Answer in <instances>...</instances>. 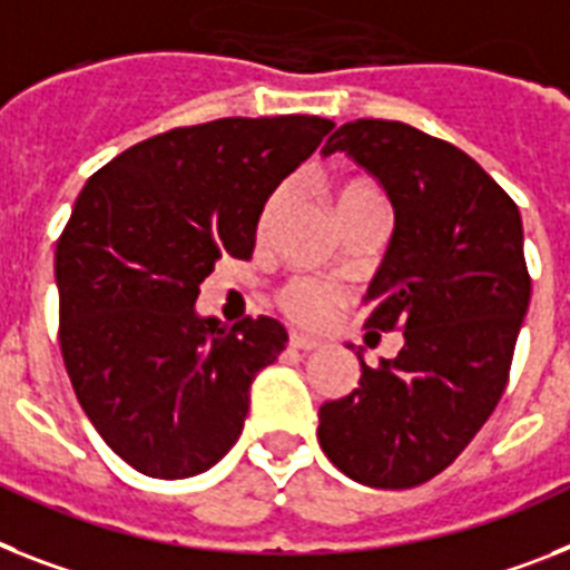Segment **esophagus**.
Listing matches in <instances>:
<instances>
[{"mask_svg": "<svg viewBox=\"0 0 570 570\" xmlns=\"http://www.w3.org/2000/svg\"><path fill=\"white\" fill-rule=\"evenodd\" d=\"M288 343L299 352H312V350H317V346H320V341H314V337H305V335H296V332L288 337Z\"/></svg>", "mask_w": 570, "mask_h": 570, "instance_id": "esophagus-1", "label": "esophagus"}]
</instances>
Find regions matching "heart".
<instances>
[{"mask_svg":"<svg viewBox=\"0 0 570 570\" xmlns=\"http://www.w3.org/2000/svg\"><path fill=\"white\" fill-rule=\"evenodd\" d=\"M282 195L285 191L276 189L265 200L262 212H258V235H265V229L271 227V220H274V215L282 206ZM364 200H381L379 191L364 180H346L332 191V206H335L337 215L343 209H350V206L364 204ZM337 303H341V291L317 279H294L279 294L282 312L288 314L294 323H299V326H320V323H326L335 314Z\"/></svg>","mask_w":570,"mask_h":570,"instance_id":"1","label":"heart"}]
</instances>
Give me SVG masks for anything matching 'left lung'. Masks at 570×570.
<instances>
[{
  "mask_svg": "<svg viewBox=\"0 0 570 570\" xmlns=\"http://www.w3.org/2000/svg\"><path fill=\"white\" fill-rule=\"evenodd\" d=\"M343 150L384 186L396 227L366 288V328H402L396 358L320 407L317 440L352 481L420 487L458 460L510 379L530 305L519 206L469 154L402 121H346Z\"/></svg>",
  "mask_w": 570,
  "mask_h": 570,
  "instance_id": "obj_1",
  "label": "left lung"
}]
</instances>
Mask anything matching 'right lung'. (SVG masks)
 Wrapping results in <instances>:
<instances>
[{
    "mask_svg": "<svg viewBox=\"0 0 570 570\" xmlns=\"http://www.w3.org/2000/svg\"><path fill=\"white\" fill-rule=\"evenodd\" d=\"M335 121L218 119L174 127L96 171L55 250L60 352L107 445L163 481L218 463L242 436L250 384L285 350L274 317H200L220 256L250 258L258 212Z\"/></svg>",
    "mask_w": 570,
    "mask_h": 570,
    "instance_id": "1",
    "label": "right lung"
}]
</instances>
